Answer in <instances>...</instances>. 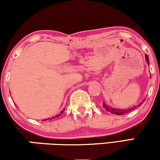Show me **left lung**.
<instances>
[{"mask_svg":"<svg viewBox=\"0 0 160 160\" xmlns=\"http://www.w3.org/2000/svg\"><path fill=\"white\" fill-rule=\"evenodd\" d=\"M145 58H146V61L147 62V64L149 63V59H148V57L147 56V54L145 55ZM145 99H143V102H144ZM143 102H141V103H139V104L137 106V107H140V106L142 104ZM103 107L104 108V109L107 110V112H110L111 114H116V115H122V114H125L128 113V112L132 111V110H134L135 109H136V107L135 106V107L130 108V109H116V108H112L111 107H109V106H108L107 104H106L105 102H103Z\"/></svg>","mask_w":160,"mask_h":160,"instance_id":"left-lung-1","label":"left lung"}]
</instances>
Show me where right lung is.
Returning <instances> with one entry per match:
<instances>
[{
	"mask_svg": "<svg viewBox=\"0 0 160 160\" xmlns=\"http://www.w3.org/2000/svg\"><path fill=\"white\" fill-rule=\"evenodd\" d=\"M64 110H65V109H64ZM64 111H62V112H60V114H57V115H56V116H54V117H52V118H48V119H46V120H42V121H46V120H52V119L57 118H58V117H59V116L61 115V114H62L63 113V112H64Z\"/></svg>",
	"mask_w": 160,
	"mask_h": 160,
	"instance_id": "add662e5",
	"label": "right lung"
}]
</instances>
